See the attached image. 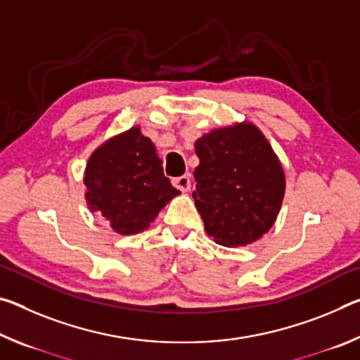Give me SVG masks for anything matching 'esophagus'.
Returning <instances> with one entry per match:
<instances>
[{
  "label": "esophagus",
  "mask_w": 360,
  "mask_h": 360,
  "mask_svg": "<svg viewBox=\"0 0 360 360\" xmlns=\"http://www.w3.org/2000/svg\"><path fill=\"white\" fill-rule=\"evenodd\" d=\"M172 182L176 188H179L182 192H187L188 188H191V176L188 174L178 176V178H174Z\"/></svg>",
  "instance_id": "34e87169"
}]
</instances>
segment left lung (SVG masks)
<instances>
[{
	"mask_svg": "<svg viewBox=\"0 0 360 360\" xmlns=\"http://www.w3.org/2000/svg\"><path fill=\"white\" fill-rule=\"evenodd\" d=\"M195 206L206 233L222 246L259 240L275 222L284 197V173L251 124L212 130L197 139Z\"/></svg>",
	"mask_w": 360,
	"mask_h": 360,
	"instance_id": "left-lung-1",
	"label": "left lung"
}]
</instances>
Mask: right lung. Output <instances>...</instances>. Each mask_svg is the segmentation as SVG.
<instances>
[{
	"label": "right lung",
	"instance_id": "right-lung-1",
	"mask_svg": "<svg viewBox=\"0 0 360 360\" xmlns=\"http://www.w3.org/2000/svg\"><path fill=\"white\" fill-rule=\"evenodd\" d=\"M87 202L120 235L149 227L163 206L179 193L163 174L154 144L139 127L96 149L85 169Z\"/></svg>",
	"mask_w": 360,
	"mask_h": 360
}]
</instances>
